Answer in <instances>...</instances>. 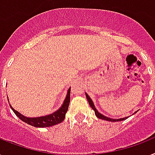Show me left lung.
<instances>
[{
    "mask_svg": "<svg viewBox=\"0 0 155 155\" xmlns=\"http://www.w3.org/2000/svg\"><path fill=\"white\" fill-rule=\"evenodd\" d=\"M86 99H87V101L89 102V104H90V106H91V108L94 110V113H95V116H96L99 119H101V120H107V121H111V122L122 121V120H126V119H128V116H126V117H124V118H120V119H112V118H110V117H107V116H105L104 115H103V114L99 113V111H98V110L95 108V106H94V103H93V101H92V99L90 98V96H89L88 94H86ZM136 112H137V111H135L134 114H135Z\"/></svg>",
    "mask_w": 155,
    "mask_h": 155,
    "instance_id": "8db88e82",
    "label": "left lung"
}]
</instances>
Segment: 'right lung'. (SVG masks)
<instances>
[{"instance_id": "1", "label": "right lung", "mask_w": 155, "mask_h": 155, "mask_svg": "<svg viewBox=\"0 0 155 155\" xmlns=\"http://www.w3.org/2000/svg\"><path fill=\"white\" fill-rule=\"evenodd\" d=\"M69 102H70V88H69V90L67 91L66 97H65L61 107L58 110H56V111H54L51 114L39 116V117H27V116H23L22 114H21L16 110H14L10 104L9 105H10V107L15 113V115L25 123L28 124L31 126L36 127V128H48V127L56 125L57 124L61 123L64 120V118H65V114H66L68 108H69Z\"/></svg>"}]
</instances>
